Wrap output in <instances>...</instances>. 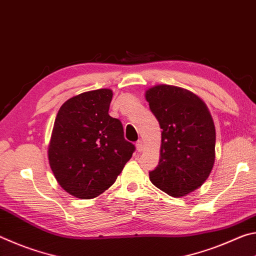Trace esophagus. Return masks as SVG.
I'll return each instance as SVG.
<instances>
[{
  "mask_svg": "<svg viewBox=\"0 0 256 256\" xmlns=\"http://www.w3.org/2000/svg\"><path fill=\"white\" fill-rule=\"evenodd\" d=\"M136 150L138 151V152H141V151H144V142H142V140H138L136 144Z\"/></svg>",
  "mask_w": 256,
  "mask_h": 256,
  "instance_id": "1",
  "label": "esophagus"
}]
</instances>
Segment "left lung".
I'll list each match as a JSON object with an SVG mask.
<instances>
[{
  "label": "left lung",
  "instance_id": "8db88e82",
  "mask_svg": "<svg viewBox=\"0 0 256 256\" xmlns=\"http://www.w3.org/2000/svg\"><path fill=\"white\" fill-rule=\"evenodd\" d=\"M162 132L159 164L150 180L172 196H184L204 183L214 164L216 128L206 104L175 86L158 84L146 92Z\"/></svg>",
  "mask_w": 256,
  "mask_h": 256
}]
</instances>
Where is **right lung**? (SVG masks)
Returning <instances> with one entry per match:
<instances>
[{
    "label": "right lung",
    "mask_w": 256,
    "mask_h": 256,
    "mask_svg": "<svg viewBox=\"0 0 256 256\" xmlns=\"http://www.w3.org/2000/svg\"><path fill=\"white\" fill-rule=\"evenodd\" d=\"M112 98L110 89L86 92L66 100L56 115L50 166L76 198H92L110 188L136 150L120 120L108 114Z\"/></svg>",
    "instance_id": "add662e5"
}]
</instances>
